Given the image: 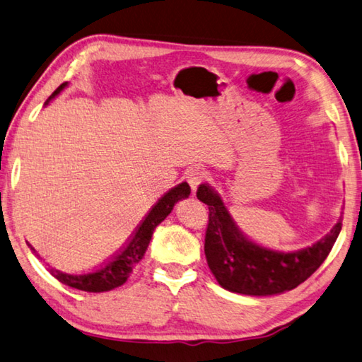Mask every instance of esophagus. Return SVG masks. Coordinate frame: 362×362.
<instances>
[{"instance_id":"1","label":"esophagus","mask_w":362,"mask_h":362,"mask_svg":"<svg viewBox=\"0 0 362 362\" xmlns=\"http://www.w3.org/2000/svg\"><path fill=\"white\" fill-rule=\"evenodd\" d=\"M186 180L189 182V186H191L192 192H195V191H197V187L205 182L206 173L199 167H192V168H189L186 171Z\"/></svg>"}]
</instances>
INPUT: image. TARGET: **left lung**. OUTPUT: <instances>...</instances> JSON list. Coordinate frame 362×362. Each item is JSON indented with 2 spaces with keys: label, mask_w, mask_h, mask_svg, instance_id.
Returning a JSON list of instances; mask_svg holds the SVG:
<instances>
[{
  "label": "left lung",
  "mask_w": 362,
  "mask_h": 362,
  "mask_svg": "<svg viewBox=\"0 0 362 362\" xmlns=\"http://www.w3.org/2000/svg\"><path fill=\"white\" fill-rule=\"evenodd\" d=\"M197 199L210 211L205 232L208 267L221 286L238 294L272 296L297 288L320 269L341 230L340 219L331 232L308 248L275 251L246 238L211 187L200 185Z\"/></svg>",
  "instance_id": "obj_1"
}]
</instances>
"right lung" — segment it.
<instances>
[{
	"label": "right lung",
	"instance_id": "add662e5",
	"mask_svg": "<svg viewBox=\"0 0 362 362\" xmlns=\"http://www.w3.org/2000/svg\"><path fill=\"white\" fill-rule=\"evenodd\" d=\"M66 82L57 87V90L50 95L49 100H52L55 95H59L65 88ZM47 100V101H49ZM191 194V187L187 182H181L176 187L171 189L163 197L152 206V210L148 213V216L143 219V223L136 227L133 235L129 238V242L120 250L117 255H114L110 261H106L100 269L90 272L84 275H71L60 272L57 269L49 267L50 275L55 276L60 283L66 284L69 288H76L87 293H105L114 288L122 286L129 280L130 274L135 269V265L141 261L146 250H148L152 232L162 221L168 216L173 210V206L177 200L186 199ZM30 246V245H28ZM31 251H35L33 246H30Z\"/></svg>",
	"mask_w": 362,
	"mask_h": 362
}]
</instances>
